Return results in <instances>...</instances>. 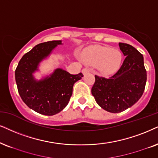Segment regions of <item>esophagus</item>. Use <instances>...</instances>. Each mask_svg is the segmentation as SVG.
Instances as JSON below:
<instances>
[{
	"instance_id": "1",
	"label": "esophagus",
	"mask_w": 158,
	"mask_h": 158,
	"mask_svg": "<svg viewBox=\"0 0 158 158\" xmlns=\"http://www.w3.org/2000/svg\"><path fill=\"white\" fill-rule=\"evenodd\" d=\"M89 69H82V71H81V72H82V73L84 75L85 74H86V73H88L89 72Z\"/></svg>"
}]
</instances>
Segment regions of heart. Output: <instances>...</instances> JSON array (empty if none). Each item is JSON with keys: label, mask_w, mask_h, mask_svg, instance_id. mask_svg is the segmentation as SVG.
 I'll return each mask as SVG.
<instances>
[{"label": "heart", "mask_w": 158, "mask_h": 158, "mask_svg": "<svg viewBox=\"0 0 158 158\" xmlns=\"http://www.w3.org/2000/svg\"><path fill=\"white\" fill-rule=\"evenodd\" d=\"M82 58L87 65L97 67L102 74L111 75L120 69L123 56L118 49L96 45L86 49Z\"/></svg>", "instance_id": "heart-1"}]
</instances>
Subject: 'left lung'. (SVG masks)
I'll list each match as a JSON object with an SVG mask.
<instances>
[{
  "label": "left lung",
  "instance_id": "obj_1",
  "mask_svg": "<svg viewBox=\"0 0 158 158\" xmlns=\"http://www.w3.org/2000/svg\"><path fill=\"white\" fill-rule=\"evenodd\" d=\"M119 46L126 57L120 69L109 79L95 75L91 90L98 104L111 113H119L135 104L143 95L147 81L143 55L127 44Z\"/></svg>",
  "mask_w": 158,
  "mask_h": 158
}]
</instances>
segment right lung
Wrapping results in <instances>:
<instances>
[{"label":"right lung","instance_id":"add662e5","mask_svg":"<svg viewBox=\"0 0 158 158\" xmlns=\"http://www.w3.org/2000/svg\"><path fill=\"white\" fill-rule=\"evenodd\" d=\"M62 41L39 44L23 55L15 71V79L22 100L30 109L41 114L52 116L66 106L72 95L73 85L83 74L73 75L62 69L38 80L33 73Z\"/></svg>","mask_w":158,"mask_h":158}]
</instances>
